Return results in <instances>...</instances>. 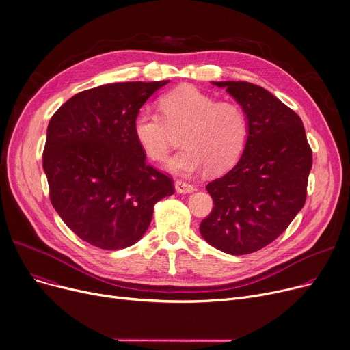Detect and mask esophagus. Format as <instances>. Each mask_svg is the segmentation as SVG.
<instances>
[{"label": "esophagus", "instance_id": "obj_1", "mask_svg": "<svg viewBox=\"0 0 350 350\" xmlns=\"http://www.w3.org/2000/svg\"><path fill=\"white\" fill-rule=\"evenodd\" d=\"M176 191L177 193H193L194 191V186L190 185V183H187V181L177 180L176 181Z\"/></svg>", "mask_w": 350, "mask_h": 350}]
</instances>
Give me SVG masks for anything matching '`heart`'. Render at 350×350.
I'll list each match as a JSON object with an SVG mask.
<instances>
[{
	"label": "heart",
	"instance_id": "1",
	"mask_svg": "<svg viewBox=\"0 0 350 350\" xmlns=\"http://www.w3.org/2000/svg\"><path fill=\"white\" fill-rule=\"evenodd\" d=\"M159 110L142 109L133 119V135L153 161L167 159L176 133L185 147L169 161L176 174L207 170L221 174L243 157L250 140V119L235 102L219 100L196 86H178L159 99Z\"/></svg>",
	"mask_w": 350,
	"mask_h": 350
}]
</instances>
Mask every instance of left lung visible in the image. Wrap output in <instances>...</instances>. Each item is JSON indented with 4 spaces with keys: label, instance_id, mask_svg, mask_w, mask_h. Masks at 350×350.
Wrapping results in <instances>:
<instances>
[{
    "label": "left lung",
    "instance_id": "8db88e82",
    "mask_svg": "<svg viewBox=\"0 0 350 350\" xmlns=\"http://www.w3.org/2000/svg\"><path fill=\"white\" fill-rule=\"evenodd\" d=\"M214 83L243 106L251 132L240 161L206 186L214 207L200 232L217 250L244 255L277 240L304 207L312 149L301 118L267 89Z\"/></svg>",
    "mask_w": 350,
    "mask_h": 350
}]
</instances>
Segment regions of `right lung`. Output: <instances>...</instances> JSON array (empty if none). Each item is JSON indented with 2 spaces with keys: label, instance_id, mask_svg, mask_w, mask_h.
Instances as JSON below:
<instances>
[{
  "label": "right lung",
  "instance_id": "obj_1",
  "mask_svg": "<svg viewBox=\"0 0 350 350\" xmlns=\"http://www.w3.org/2000/svg\"><path fill=\"white\" fill-rule=\"evenodd\" d=\"M169 81L109 83L79 92L49 120L42 154L49 200L81 240L102 250L137 243L173 178L147 164L133 119Z\"/></svg>",
  "mask_w": 350,
  "mask_h": 350
}]
</instances>
